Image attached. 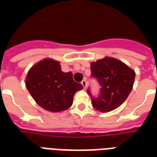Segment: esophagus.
<instances>
[{"instance_id": "34e87169", "label": "esophagus", "mask_w": 157, "mask_h": 157, "mask_svg": "<svg viewBox=\"0 0 157 157\" xmlns=\"http://www.w3.org/2000/svg\"><path fill=\"white\" fill-rule=\"evenodd\" d=\"M81 85L83 86L84 89H86V85H87V83H86V81H85V80H83V81H81Z\"/></svg>"}]
</instances>
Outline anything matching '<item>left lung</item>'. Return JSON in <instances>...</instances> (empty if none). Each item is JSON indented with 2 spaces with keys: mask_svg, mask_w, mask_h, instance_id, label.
I'll use <instances>...</instances> for the list:
<instances>
[{
  "mask_svg": "<svg viewBox=\"0 0 157 157\" xmlns=\"http://www.w3.org/2000/svg\"><path fill=\"white\" fill-rule=\"evenodd\" d=\"M91 75L101 86L100 95L92 98V105L101 112H108L124 103L131 92L135 71L123 62L105 57L90 63ZM88 94L90 92L88 90Z\"/></svg>",
  "mask_w": 157,
  "mask_h": 157,
  "instance_id": "8db88e82",
  "label": "left lung"
}]
</instances>
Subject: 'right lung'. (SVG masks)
Returning a JSON list of instances; mask_svg holds the SVG:
<instances>
[{"instance_id":"obj_1","label":"right lung","mask_w":157,"mask_h":157,"mask_svg":"<svg viewBox=\"0 0 157 157\" xmlns=\"http://www.w3.org/2000/svg\"><path fill=\"white\" fill-rule=\"evenodd\" d=\"M26 87L40 107L60 112L71 107L74 94L83 89L73 81L72 73L63 72L59 62L45 59L33 65L25 80Z\"/></svg>"}]
</instances>
